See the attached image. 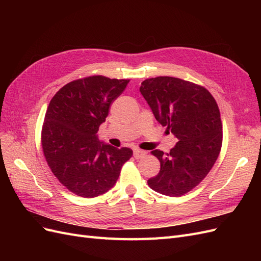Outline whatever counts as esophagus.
<instances>
[{"label": "esophagus", "mask_w": 261, "mask_h": 261, "mask_svg": "<svg viewBox=\"0 0 261 261\" xmlns=\"http://www.w3.org/2000/svg\"><path fill=\"white\" fill-rule=\"evenodd\" d=\"M147 152L144 151V150L138 149V148L134 149V158H135V159H140V158H144Z\"/></svg>", "instance_id": "obj_1"}]
</instances>
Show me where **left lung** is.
<instances>
[{"instance_id": "1", "label": "left lung", "mask_w": 261, "mask_h": 261, "mask_svg": "<svg viewBox=\"0 0 261 261\" xmlns=\"http://www.w3.org/2000/svg\"><path fill=\"white\" fill-rule=\"evenodd\" d=\"M139 90L155 120L178 139L168 153L152 151L161 167L148 179L149 187L171 197L191 192L207 176L222 146L215 98L202 86L170 76L148 78Z\"/></svg>"}]
</instances>
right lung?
<instances>
[{
    "instance_id": "add662e5",
    "label": "right lung",
    "mask_w": 261,
    "mask_h": 261,
    "mask_svg": "<svg viewBox=\"0 0 261 261\" xmlns=\"http://www.w3.org/2000/svg\"><path fill=\"white\" fill-rule=\"evenodd\" d=\"M129 80L101 75L73 81L54 94L41 132L45 160L69 192L92 198L111 189L133 150L102 143L97 133Z\"/></svg>"
}]
</instances>
